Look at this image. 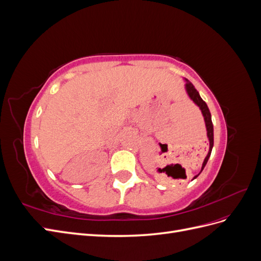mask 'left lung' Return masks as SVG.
Instances as JSON below:
<instances>
[{"mask_svg":"<svg viewBox=\"0 0 261 261\" xmlns=\"http://www.w3.org/2000/svg\"><path fill=\"white\" fill-rule=\"evenodd\" d=\"M185 89H186V91H187V94L189 96V98H191V99L195 102V105L198 106L199 109H200V111H201V113H202V115H203V118H204V123H206L207 136H208V139H209V151H208L207 156L204 158V160H203L202 167H201V171L199 172V174H200V173H201L202 170H203V168L206 167V164H207V162H208V160H209L211 151H212V147H213V124H212V121H211V113H210V111H209V108H208L207 103L201 99V97L199 96L198 91H197V90L195 89L194 85H193L191 82H188L187 80H186ZM199 174H198V175H199ZM198 175H196L193 179H195Z\"/></svg>","mask_w":261,"mask_h":261,"instance_id":"left-lung-1","label":"left lung"}]
</instances>
